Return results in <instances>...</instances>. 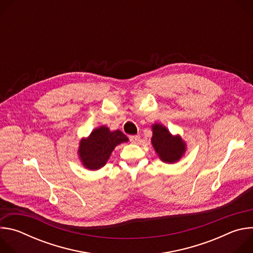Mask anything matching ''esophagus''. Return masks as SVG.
I'll use <instances>...</instances> for the list:
<instances>
[{
    "mask_svg": "<svg viewBox=\"0 0 253 253\" xmlns=\"http://www.w3.org/2000/svg\"><path fill=\"white\" fill-rule=\"evenodd\" d=\"M130 141L132 143H137L139 140H140V136L139 135H133V136H130Z\"/></svg>",
    "mask_w": 253,
    "mask_h": 253,
    "instance_id": "esophagus-1",
    "label": "esophagus"
}]
</instances>
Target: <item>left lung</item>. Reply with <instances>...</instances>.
<instances>
[{"label": "left lung", "instance_id": "8db88e82", "mask_svg": "<svg viewBox=\"0 0 253 253\" xmlns=\"http://www.w3.org/2000/svg\"><path fill=\"white\" fill-rule=\"evenodd\" d=\"M152 145L159 158L166 163H175L183 156L186 144L179 135L173 136L168 129L158 123L152 125Z\"/></svg>", "mask_w": 253, "mask_h": 253}]
</instances>
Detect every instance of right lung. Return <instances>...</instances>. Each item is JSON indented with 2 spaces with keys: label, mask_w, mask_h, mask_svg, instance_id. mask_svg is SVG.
Returning <instances> with one entry per match:
<instances>
[{
  "label": "right lung",
  "mask_w": 253,
  "mask_h": 253,
  "mask_svg": "<svg viewBox=\"0 0 253 253\" xmlns=\"http://www.w3.org/2000/svg\"><path fill=\"white\" fill-rule=\"evenodd\" d=\"M127 141V136L120 130L110 131L108 127L101 126L80 141L78 154L85 168L97 170L106 164L117 145Z\"/></svg>",
  "instance_id": "1"
}]
</instances>
